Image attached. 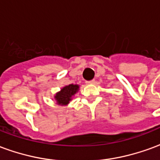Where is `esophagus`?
Wrapping results in <instances>:
<instances>
[{
  "instance_id": "1",
  "label": "esophagus",
  "mask_w": 160,
  "mask_h": 160,
  "mask_svg": "<svg viewBox=\"0 0 160 160\" xmlns=\"http://www.w3.org/2000/svg\"><path fill=\"white\" fill-rule=\"evenodd\" d=\"M95 83V80H92L90 81H87V84H94Z\"/></svg>"
}]
</instances>
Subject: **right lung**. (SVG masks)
Listing matches in <instances>:
<instances>
[{
    "label": "right lung",
    "instance_id": "add662e5",
    "mask_svg": "<svg viewBox=\"0 0 160 160\" xmlns=\"http://www.w3.org/2000/svg\"><path fill=\"white\" fill-rule=\"evenodd\" d=\"M79 87H80L78 85L70 84L62 88L61 91L55 95L56 104L59 105H67L69 104L73 95L79 91Z\"/></svg>",
    "mask_w": 160,
    "mask_h": 160
}]
</instances>
